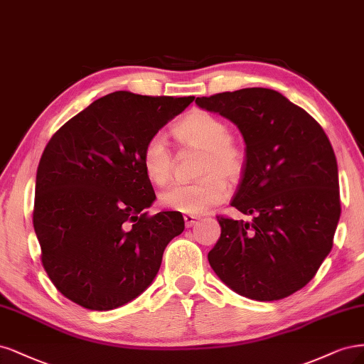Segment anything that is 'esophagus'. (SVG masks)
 <instances>
[{
	"instance_id": "obj_1",
	"label": "esophagus",
	"mask_w": 364,
	"mask_h": 364,
	"mask_svg": "<svg viewBox=\"0 0 364 364\" xmlns=\"http://www.w3.org/2000/svg\"><path fill=\"white\" fill-rule=\"evenodd\" d=\"M198 220H199V216H195V215H184V222H186V227H187V228L193 227Z\"/></svg>"
}]
</instances>
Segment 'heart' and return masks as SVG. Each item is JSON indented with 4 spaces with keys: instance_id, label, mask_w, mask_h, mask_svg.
Wrapping results in <instances>:
<instances>
[{
    "instance_id": "1",
    "label": "heart",
    "mask_w": 364,
    "mask_h": 364,
    "mask_svg": "<svg viewBox=\"0 0 364 364\" xmlns=\"http://www.w3.org/2000/svg\"><path fill=\"white\" fill-rule=\"evenodd\" d=\"M172 136L184 146L203 149L193 183L173 184L160 193V204L173 212L203 215L210 207L224 201L228 184L224 178H237L245 168V149L231 139L230 125L218 116L196 110L175 124ZM146 178L156 186H165L172 175L173 156L165 139L149 137L140 152Z\"/></svg>"
}]
</instances>
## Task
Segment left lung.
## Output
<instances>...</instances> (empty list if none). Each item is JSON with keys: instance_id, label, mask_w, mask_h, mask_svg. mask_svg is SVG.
Wrapping results in <instances>:
<instances>
[{"instance_id": "left-lung-1", "label": "left lung", "mask_w": 364, "mask_h": 364, "mask_svg": "<svg viewBox=\"0 0 364 364\" xmlns=\"http://www.w3.org/2000/svg\"><path fill=\"white\" fill-rule=\"evenodd\" d=\"M195 102L239 127L246 159L231 205L254 216H218L220 237L208 263L242 296L283 299L309 283L333 248L342 208L330 140L318 121L272 89Z\"/></svg>"}]
</instances>
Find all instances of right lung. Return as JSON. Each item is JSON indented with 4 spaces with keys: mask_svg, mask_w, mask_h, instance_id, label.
Wrapping results in <instances>:
<instances>
[{
    "mask_svg": "<svg viewBox=\"0 0 364 364\" xmlns=\"http://www.w3.org/2000/svg\"><path fill=\"white\" fill-rule=\"evenodd\" d=\"M193 100L113 92L50 139L38 166L33 225L42 266L65 298L105 311L152 283L184 219L180 212L148 215L156 193L140 152Z\"/></svg>",
    "mask_w": 364,
    "mask_h": 364,
    "instance_id": "right-lung-1",
    "label": "right lung"
}]
</instances>
